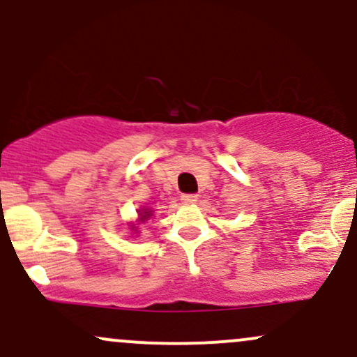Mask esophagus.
<instances>
[{
    "label": "esophagus",
    "instance_id": "34e87169",
    "mask_svg": "<svg viewBox=\"0 0 357 357\" xmlns=\"http://www.w3.org/2000/svg\"><path fill=\"white\" fill-rule=\"evenodd\" d=\"M181 199H183V203H185V205H191V203H197L198 197H197V195H183Z\"/></svg>",
    "mask_w": 357,
    "mask_h": 357
}]
</instances>
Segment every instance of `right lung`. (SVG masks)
I'll return each instance as SVG.
<instances>
[{"label": "right lung", "instance_id": "obj_1", "mask_svg": "<svg viewBox=\"0 0 357 357\" xmlns=\"http://www.w3.org/2000/svg\"><path fill=\"white\" fill-rule=\"evenodd\" d=\"M151 217V211H144V213H140V220H147V218Z\"/></svg>", "mask_w": 357, "mask_h": 357}]
</instances>
